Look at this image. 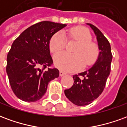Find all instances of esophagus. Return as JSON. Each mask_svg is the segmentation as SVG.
Masks as SVG:
<instances>
[{
  "mask_svg": "<svg viewBox=\"0 0 127 127\" xmlns=\"http://www.w3.org/2000/svg\"><path fill=\"white\" fill-rule=\"evenodd\" d=\"M59 75H60V76H61V77H62V76L64 75H65V73H64L63 71H60V73H59Z\"/></svg>",
  "mask_w": 127,
  "mask_h": 127,
  "instance_id": "esophagus-1",
  "label": "esophagus"
}]
</instances>
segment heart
I'll return each mask as SVG.
<instances>
[{"label":"heart","instance_id":"obj_1","mask_svg":"<svg viewBox=\"0 0 127 127\" xmlns=\"http://www.w3.org/2000/svg\"><path fill=\"white\" fill-rule=\"evenodd\" d=\"M69 41L77 42L73 50V54L61 52L54 56L56 66L66 72L79 71L83 67L90 66L96 62L99 55L97 44L92 40L88 29L82 26L73 27L66 32ZM50 50L53 54L60 52L66 45V39L63 32L55 33L50 41Z\"/></svg>","mask_w":127,"mask_h":127}]
</instances>
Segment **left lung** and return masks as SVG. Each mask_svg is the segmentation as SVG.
I'll return each mask as SVG.
<instances>
[{
	"label": "left lung",
	"mask_w": 127,
	"mask_h": 127,
	"mask_svg": "<svg viewBox=\"0 0 127 127\" xmlns=\"http://www.w3.org/2000/svg\"><path fill=\"white\" fill-rule=\"evenodd\" d=\"M93 30L100 50L98 59L87 71L73 75L74 83L64 91L66 98L78 106L91 103L103 91L111 71L112 54L108 40L96 26L88 24Z\"/></svg>",
	"instance_id": "1"
}]
</instances>
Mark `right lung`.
<instances>
[{"mask_svg": "<svg viewBox=\"0 0 127 127\" xmlns=\"http://www.w3.org/2000/svg\"><path fill=\"white\" fill-rule=\"evenodd\" d=\"M66 25L43 21L30 26L13 43L7 54V73L13 92L26 102L46 93L48 83L59 76L50 55L52 36Z\"/></svg>", "mask_w": 127, "mask_h": 127, "instance_id": "right-lung-1", "label": "right lung"}]
</instances>
